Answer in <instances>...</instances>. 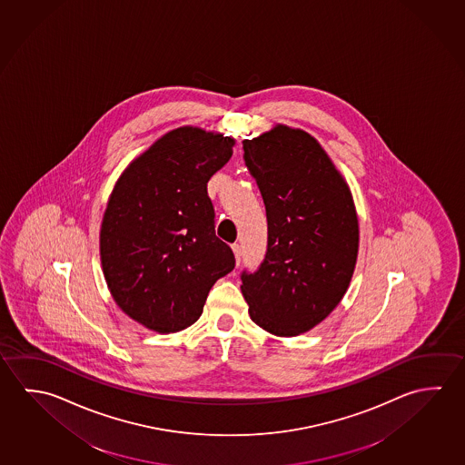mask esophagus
Masks as SVG:
<instances>
[{
    "label": "esophagus",
    "mask_w": 465,
    "mask_h": 465,
    "mask_svg": "<svg viewBox=\"0 0 465 465\" xmlns=\"http://www.w3.org/2000/svg\"><path fill=\"white\" fill-rule=\"evenodd\" d=\"M232 250H233V254H235L236 264H238V262H240V260H242V248H240V244L235 243L232 244Z\"/></svg>",
    "instance_id": "1"
}]
</instances>
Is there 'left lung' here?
<instances>
[{
	"mask_svg": "<svg viewBox=\"0 0 465 465\" xmlns=\"http://www.w3.org/2000/svg\"><path fill=\"white\" fill-rule=\"evenodd\" d=\"M244 163L266 205L268 252L242 274L256 325L297 336L323 322L350 287L359 221L350 186L315 137L276 124L243 140Z\"/></svg>",
	"mask_w": 465,
	"mask_h": 465,
	"instance_id": "8db88e82",
	"label": "left lung"
}]
</instances>
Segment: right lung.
Wrapping results in <instances>:
<instances>
[{
	"mask_svg": "<svg viewBox=\"0 0 465 465\" xmlns=\"http://www.w3.org/2000/svg\"><path fill=\"white\" fill-rule=\"evenodd\" d=\"M235 139L201 127L166 132L132 160L107 201L99 254L119 309L156 333L196 323L235 256L215 236L207 183Z\"/></svg>",
	"mask_w": 465,
	"mask_h": 465,
	"instance_id": "obj_1",
	"label": "right lung"
}]
</instances>
